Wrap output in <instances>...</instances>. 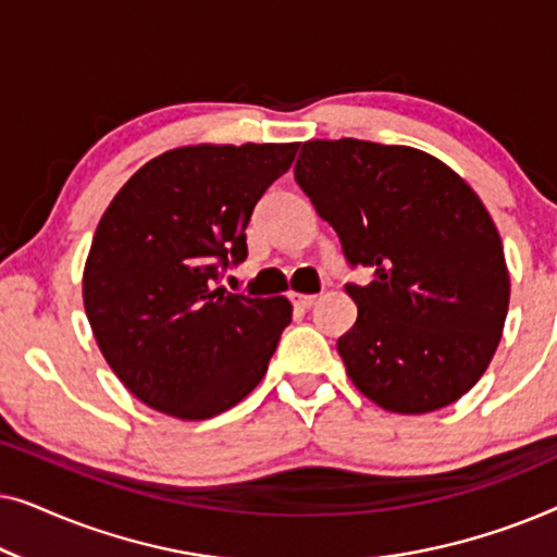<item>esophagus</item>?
<instances>
[{"instance_id":"obj_1","label":"esophagus","mask_w":557,"mask_h":557,"mask_svg":"<svg viewBox=\"0 0 557 557\" xmlns=\"http://www.w3.org/2000/svg\"><path fill=\"white\" fill-rule=\"evenodd\" d=\"M292 301H294V307L296 309H311L317 304V296H307V294H294L292 296Z\"/></svg>"}]
</instances>
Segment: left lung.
Masks as SVG:
<instances>
[{
    "label": "left lung",
    "instance_id": "1",
    "mask_svg": "<svg viewBox=\"0 0 557 557\" xmlns=\"http://www.w3.org/2000/svg\"><path fill=\"white\" fill-rule=\"evenodd\" d=\"M296 185L372 269L347 284L357 322L337 339L357 391L393 413L459 400L490 368L509 307L505 250L474 189L436 157L360 139L307 141Z\"/></svg>",
    "mask_w": 557,
    "mask_h": 557
}]
</instances>
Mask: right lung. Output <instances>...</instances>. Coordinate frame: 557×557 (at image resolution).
Returning a JSON list of instances; mask_svg holds the SVG:
<instances>
[{"mask_svg":"<svg viewBox=\"0 0 557 557\" xmlns=\"http://www.w3.org/2000/svg\"><path fill=\"white\" fill-rule=\"evenodd\" d=\"M299 144L182 147L119 189L96 227L83 304L98 347L149 408L202 421L261 383L292 304L220 286L246 227Z\"/></svg>","mask_w":557,"mask_h":557,"instance_id":"right-lung-1","label":"right lung"}]
</instances>
